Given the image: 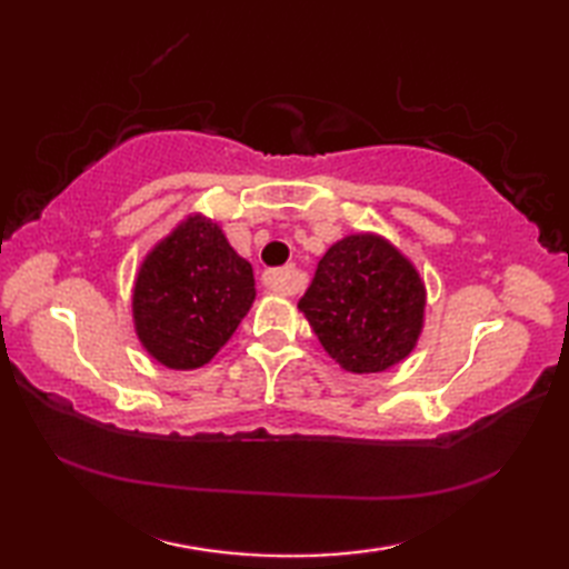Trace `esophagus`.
<instances>
[{
  "instance_id": "esophagus-1",
  "label": "esophagus",
  "mask_w": 569,
  "mask_h": 569,
  "mask_svg": "<svg viewBox=\"0 0 569 569\" xmlns=\"http://www.w3.org/2000/svg\"><path fill=\"white\" fill-rule=\"evenodd\" d=\"M263 283L276 293L293 296V293L300 291V286H303V276L296 271V266H283V269H276V271L266 273Z\"/></svg>"
}]
</instances>
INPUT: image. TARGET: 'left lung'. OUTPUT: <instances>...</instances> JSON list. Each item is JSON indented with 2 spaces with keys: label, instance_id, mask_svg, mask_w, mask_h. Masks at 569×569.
Returning a JSON list of instances; mask_svg holds the SVG:
<instances>
[{
  "label": "left lung",
  "instance_id": "obj_1",
  "mask_svg": "<svg viewBox=\"0 0 569 569\" xmlns=\"http://www.w3.org/2000/svg\"><path fill=\"white\" fill-rule=\"evenodd\" d=\"M298 308L337 365L373 373L398 365L416 347L426 288L389 241L352 234L318 261Z\"/></svg>",
  "mask_w": 569,
  "mask_h": 569
}]
</instances>
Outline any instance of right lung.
Instances as JSON below:
<instances>
[{"mask_svg":"<svg viewBox=\"0 0 569 569\" xmlns=\"http://www.w3.org/2000/svg\"><path fill=\"white\" fill-rule=\"evenodd\" d=\"M251 263L222 229L190 217L143 261L134 322L149 355L171 369H198L217 355L253 303Z\"/></svg>","mask_w":569,"mask_h":569,"instance_id":"1","label":"right lung"}]
</instances>
